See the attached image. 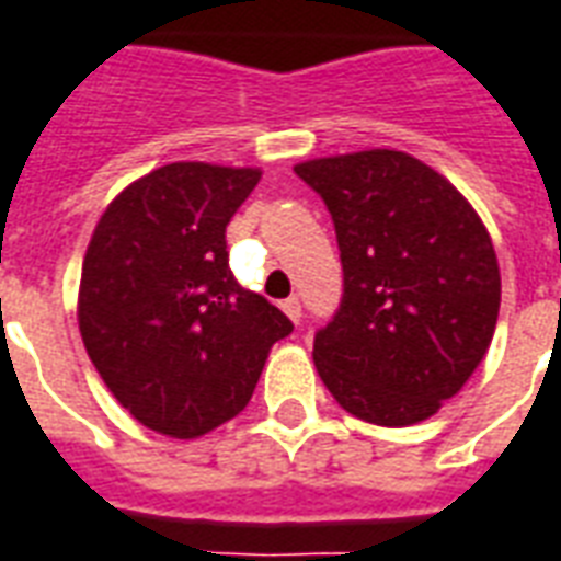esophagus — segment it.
Returning a JSON list of instances; mask_svg holds the SVG:
<instances>
[{
    "label": "esophagus",
    "mask_w": 561,
    "mask_h": 561,
    "mask_svg": "<svg viewBox=\"0 0 561 561\" xmlns=\"http://www.w3.org/2000/svg\"><path fill=\"white\" fill-rule=\"evenodd\" d=\"M282 312L288 314V318H291L294 323H300V318H302V306H300V300H297V297H288V300L282 302Z\"/></svg>",
    "instance_id": "obj_1"
}]
</instances>
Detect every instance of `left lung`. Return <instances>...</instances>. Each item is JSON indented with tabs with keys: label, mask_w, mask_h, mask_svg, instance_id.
Here are the masks:
<instances>
[{
	"label": "left lung",
	"mask_w": 561,
	"mask_h": 561,
	"mask_svg": "<svg viewBox=\"0 0 561 561\" xmlns=\"http://www.w3.org/2000/svg\"><path fill=\"white\" fill-rule=\"evenodd\" d=\"M323 198L342 259V302L314 333L323 386L356 419L401 428L458 396L491 347L500 264L458 190L404 151L294 165Z\"/></svg>",
	"instance_id": "8db88e82"
}]
</instances>
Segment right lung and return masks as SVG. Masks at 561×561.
Listing matches in <instances>:
<instances>
[{
    "mask_svg": "<svg viewBox=\"0 0 561 561\" xmlns=\"http://www.w3.org/2000/svg\"><path fill=\"white\" fill-rule=\"evenodd\" d=\"M259 169L172 163L124 190L85 249L80 333L133 419L175 439L238 416L294 323L228 267L226 226Z\"/></svg>",
    "mask_w": 561,
    "mask_h": 561,
    "instance_id": "right-lung-1",
    "label": "right lung"
}]
</instances>
